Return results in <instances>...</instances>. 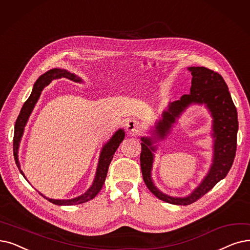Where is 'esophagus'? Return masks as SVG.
Returning a JSON list of instances; mask_svg holds the SVG:
<instances>
[{
	"mask_svg": "<svg viewBox=\"0 0 250 250\" xmlns=\"http://www.w3.org/2000/svg\"><path fill=\"white\" fill-rule=\"evenodd\" d=\"M141 128H142L141 124L135 121V119H129V121L126 122V131L129 134H138L141 131Z\"/></svg>",
	"mask_w": 250,
	"mask_h": 250,
	"instance_id": "1",
	"label": "esophagus"
}]
</instances>
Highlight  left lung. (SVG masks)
I'll return each mask as SVG.
<instances>
[{
    "mask_svg": "<svg viewBox=\"0 0 250 250\" xmlns=\"http://www.w3.org/2000/svg\"><path fill=\"white\" fill-rule=\"evenodd\" d=\"M189 70L193 77L190 94L183 95L180 100L169 105L168 110L164 112V118L157 124L155 132L158 137L165 138L171 124L175 123L176 117L189 104H206L213 117V137L215 138L213 164L208 175L190 196L185 198L167 196L158 191L151 180L150 172L153 162L152 151L155 150L154 147H152L153 141L149 138H142L143 143H141L142 150L140 155V165L147 188L158 199L177 205H188L197 201L224 179L232 167L237 148V110L222 75L203 66L190 67Z\"/></svg>",
    "mask_w": 250,
    "mask_h": 250,
    "instance_id": "1",
    "label": "left lung"
}]
</instances>
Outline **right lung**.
Listing matches in <instances>:
<instances>
[{"label": "right lung", "mask_w": 250, "mask_h": 250, "mask_svg": "<svg viewBox=\"0 0 250 250\" xmlns=\"http://www.w3.org/2000/svg\"><path fill=\"white\" fill-rule=\"evenodd\" d=\"M62 77L69 79V80L74 81V82H81V80L79 78H77L74 74H72V73H70L66 70L55 68V69H51V70L47 71L45 74H42V77H40L38 79V81L36 82V83L34 85V90H32L31 94L29 96V98L25 101L22 108H21V111H20V113L17 117V121L15 123L14 138H13V153H14V159H15V162H16V166L19 168V171L21 172V175H23V172H22V170L20 169V165H19V161H18V147H19L20 139H21V136H22V134H23V129H24V126L26 125L27 119H28L32 109H34L36 103L38 102L42 89H44L45 86H47L52 82V80L60 79ZM124 138H125V132L123 131V129H119V131H117L115 133V135L111 138L109 142L106 143V145L103 147L101 155H100L98 168H97L95 181L93 183L92 187L88 191H86L83 195H82V196L77 197L74 199H69V200H55V199L47 198L45 196L44 197L48 201H50L54 204H57V205L81 204V203H83V202H86V201L93 199L96 196V195L99 193V191L101 190L103 184L105 182L106 176H107L108 167H109L110 162L113 158V154L115 153V151L118 148L119 144L123 142ZM23 177H24V175H23Z\"/></svg>", "instance_id": "right-lung-1"}]
</instances>
